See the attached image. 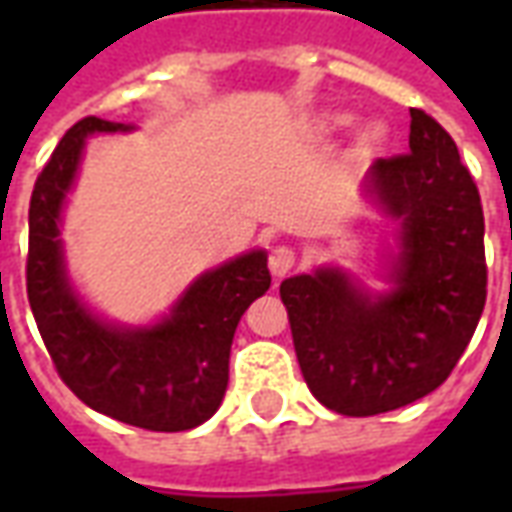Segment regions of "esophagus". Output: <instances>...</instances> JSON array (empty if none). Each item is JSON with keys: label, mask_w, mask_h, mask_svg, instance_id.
<instances>
[{"label": "esophagus", "mask_w": 512, "mask_h": 512, "mask_svg": "<svg viewBox=\"0 0 512 512\" xmlns=\"http://www.w3.org/2000/svg\"><path fill=\"white\" fill-rule=\"evenodd\" d=\"M293 266H296V252H293L290 246H274V249L268 252V271L277 279L288 277Z\"/></svg>", "instance_id": "34e87169"}]
</instances>
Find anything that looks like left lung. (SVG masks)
<instances>
[{
	"mask_svg": "<svg viewBox=\"0 0 512 512\" xmlns=\"http://www.w3.org/2000/svg\"><path fill=\"white\" fill-rule=\"evenodd\" d=\"M367 189L400 219L397 288L384 299L340 271L279 285L301 376L323 406L373 417L447 381L485 307V219L472 172L452 136L411 109L408 153L378 158Z\"/></svg>",
	"mask_w": 512,
	"mask_h": 512,
	"instance_id": "8db88e82",
	"label": "left lung"
}]
</instances>
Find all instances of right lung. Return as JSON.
<instances>
[{"instance_id": "right-lung-1", "label": "right lung", "mask_w": 512, "mask_h": 512, "mask_svg": "<svg viewBox=\"0 0 512 512\" xmlns=\"http://www.w3.org/2000/svg\"><path fill=\"white\" fill-rule=\"evenodd\" d=\"M123 126L84 117L68 128L29 200L27 296L51 362L73 395L106 417L158 433L202 425L230 378V345L246 307L271 288L266 255L249 252L200 277L172 318L153 329H115L68 288L60 208L82 158L84 136Z\"/></svg>"}]
</instances>
